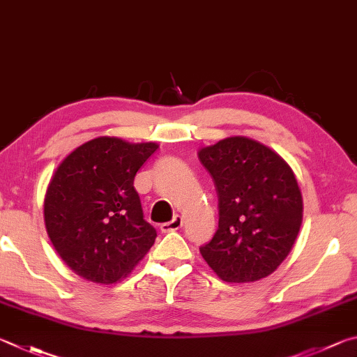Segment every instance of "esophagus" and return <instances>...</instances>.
Listing matches in <instances>:
<instances>
[{
  "instance_id": "obj_1",
  "label": "esophagus",
  "mask_w": 357,
  "mask_h": 357,
  "mask_svg": "<svg viewBox=\"0 0 357 357\" xmlns=\"http://www.w3.org/2000/svg\"><path fill=\"white\" fill-rule=\"evenodd\" d=\"M182 226H183V218L177 215V216H174L172 221L161 224L160 229L162 234H169V232H175V230H178Z\"/></svg>"
}]
</instances>
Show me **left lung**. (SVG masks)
<instances>
[{
	"label": "left lung",
	"mask_w": 357,
	"mask_h": 357,
	"mask_svg": "<svg viewBox=\"0 0 357 357\" xmlns=\"http://www.w3.org/2000/svg\"><path fill=\"white\" fill-rule=\"evenodd\" d=\"M213 177L220 222L201 254L226 282H255L278 270L303 222V195L282 156L246 136L197 152Z\"/></svg>",
	"instance_id": "8db88e82"
}]
</instances>
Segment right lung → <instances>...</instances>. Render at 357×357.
<instances>
[{
  "instance_id": "1",
  "label": "right lung",
  "mask_w": 357,
  "mask_h": 357,
  "mask_svg": "<svg viewBox=\"0 0 357 357\" xmlns=\"http://www.w3.org/2000/svg\"><path fill=\"white\" fill-rule=\"evenodd\" d=\"M160 146L100 136L72 150L56 167L43 199V220L56 252L93 284H116L153 246L135 175Z\"/></svg>"
}]
</instances>
